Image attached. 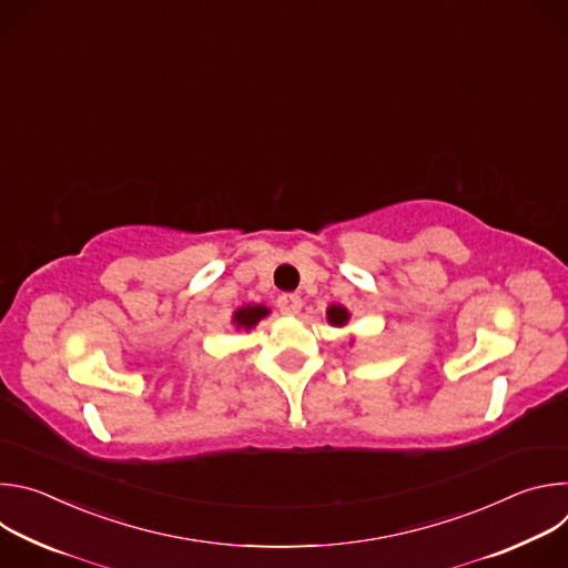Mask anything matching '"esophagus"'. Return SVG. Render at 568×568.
Wrapping results in <instances>:
<instances>
[{"label":"esophagus","mask_w":568,"mask_h":568,"mask_svg":"<svg viewBox=\"0 0 568 568\" xmlns=\"http://www.w3.org/2000/svg\"><path fill=\"white\" fill-rule=\"evenodd\" d=\"M303 301L298 294H281L276 298V307L283 312V314H296L301 310Z\"/></svg>","instance_id":"esophagus-1"}]
</instances>
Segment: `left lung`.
Listing matches in <instances>:
<instances>
[{"label": "left lung", "mask_w": 568, "mask_h": 568, "mask_svg": "<svg viewBox=\"0 0 568 568\" xmlns=\"http://www.w3.org/2000/svg\"><path fill=\"white\" fill-rule=\"evenodd\" d=\"M328 318H331L333 326H344V323L348 321V312L342 305H333L328 310Z\"/></svg>", "instance_id": "obj_1"}]
</instances>
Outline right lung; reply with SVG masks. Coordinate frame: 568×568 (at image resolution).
Masks as SVG:
<instances>
[{
	"label": "right lung",
	"instance_id": "1",
	"mask_svg": "<svg viewBox=\"0 0 568 568\" xmlns=\"http://www.w3.org/2000/svg\"><path fill=\"white\" fill-rule=\"evenodd\" d=\"M270 310L265 305H247V307H240L233 316V321L237 323V328H252L256 323L267 314Z\"/></svg>",
	"mask_w": 568,
	"mask_h": 568
}]
</instances>
